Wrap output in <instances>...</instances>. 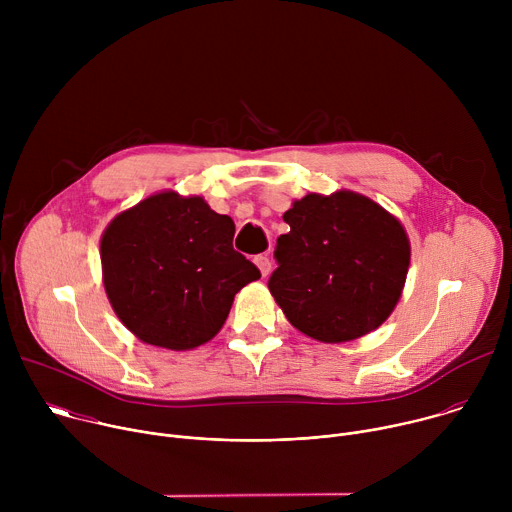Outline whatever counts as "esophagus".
I'll use <instances>...</instances> for the list:
<instances>
[{
  "label": "esophagus",
  "mask_w": 512,
  "mask_h": 512,
  "mask_svg": "<svg viewBox=\"0 0 512 512\" xmlns=\"http://www.w3.org/2000/svg\"><path fill=\"white\" fill-rule=\"evenodd\" d=\"M255 265L259 267V271H261L263 277H265V275L269 273V269H271V263H269V257H267V255H257V257H255Z\"/></svg>",
  "instance_id": "obj_1"
}]
</instances>
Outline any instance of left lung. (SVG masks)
I'll return each mask as SVG.
<instances>
[{"label":"left lung","instance_id":"1","mask_svg":"<svg viewBox=\"0 0 512 512\" xmlns=\"http://www.w3.org/2000/svg\"><path fill=\"white\" fill-rule=\"evenodd\" d=\"M269 291L302 334L340 344L377 330L401 300L411 243L369 196L306 194L285 210Z\"/></svg>","mask_w":512,"mask_h":512}]
</instances>
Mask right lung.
Returning a JSON list of instances; mask_svg holds the SVG:
<instances>
[{
	"label": "right lung",
	"mask_w": 512,
	"mask_h": 512,
	"mask_svg": "<svg viewBox=\"0 0 512 512\" xmlns=\"http://www.w3.org/2000/svg\"><path fill=\"white\" fill-rule=\"evenodd\" d=\"M235 223L202 196L156 192L101 235L109 304L141 342L190 350L223 328L235 294L261 277L233 249Z\"/></svg>",
	"instance_id": "right-lung-1"
}]
</instances>
